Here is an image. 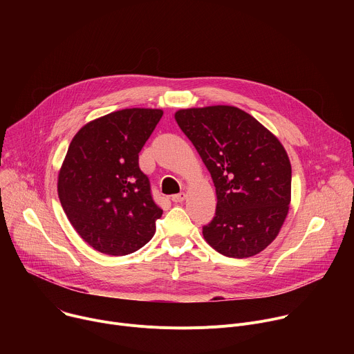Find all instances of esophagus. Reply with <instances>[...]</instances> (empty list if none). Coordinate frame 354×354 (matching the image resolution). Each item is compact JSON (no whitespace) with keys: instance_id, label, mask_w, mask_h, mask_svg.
<instances>
[{"instance_id":"esophagus-1","label":"esophagus","mask_w":354,"mask_h":354,"mask_svg":"<svg viewBox=\"0 0 354 354\" xmlns=\"http://www.w3.org/2000/svg\"><path fill=\"white\" fill-rule=\"evenodd\" d=\"M185 197H186V194L183 192H180V193L172 196V201H175V203H182V201L185 200Z\"/></svg>"}]
</instances>
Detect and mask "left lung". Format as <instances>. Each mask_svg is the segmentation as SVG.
<instances>
[{
	"label": "left lung",
	"mask_w": 354,
	"mask_h": 354,
	"mask_svg": "<svg viewBox=\"0 0 354 354\" xmlns=\"http://www.w3.org/2000/svg\"><path fill=\"white\" fill-rule=\"evenodd\" d=\"M175 119L216 186V216L203 227L205 239L228 258L259 254L288 213L291 165L284 147L235 106L180 109Z\"/></svg>",
	"instance_id": "obj_1"
}]
</instances>
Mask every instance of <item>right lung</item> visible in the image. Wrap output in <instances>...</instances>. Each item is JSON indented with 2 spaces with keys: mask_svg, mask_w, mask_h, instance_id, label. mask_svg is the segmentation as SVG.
<instances>
[{
  "mask_svg": "<svg viewBox=\"0 0 354 354\" xmlns=\"http://www.w3.org/2000/svg\"><path fill=\"white\" fill-rule=\"evenodd\" d=\"M161 109H123L86 123L73 138L57 182L71 225L95 250L133 254L156 234L162 216L138 153Z\"/></svg>",
  "mask_w": 354,
  "mask_h": 354,
  "instance_id": "add662e5",
  "label": "right lung"
}]
</instances>
